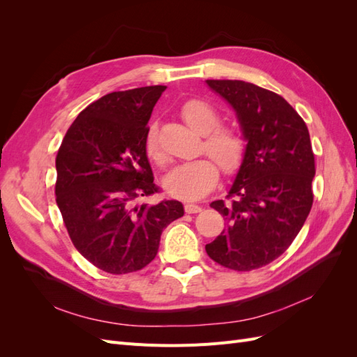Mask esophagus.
<instances>
[{"instance_id":"obj_1","label":"esophagus","mask_w":357,"mask_h":357,"mask_svg":"<svg viewBox=\"0 0 357 357\" xmlns=\"http://www.w3.org/2000/svg\"><path fill=\"white\" fill-rule=\"evenodd\" d=\"M202 208L199 207V205H197V204H192V202H186L185 204V211L188 213V214H195V213H199Z\"/></svg>"}]
</instances>
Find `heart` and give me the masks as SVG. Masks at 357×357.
<instances>
[{
	"instance_id": "b5f03b06",
	"label": "heart",
	"mask_w": 357,
	"mask_h": 357,
	"mask_svg": "<svg viewBox=\"0 0 357 357\" xmlns=\"http://www.w3.org/2000/svg\"><path fill=\"white\" fill-rule=\"evenodd\" d=\"M180 114L185 122L204 135L202 152L209 156H201L185 162L164 178V186L169 195L181 199H198L208 193L219 181V163L226 174L238 171L247 153V139L238 126L219 123L220 114L208 101L190 98L180 107ZM144 150L147 156L156 164L167 160L158 139V126L150 125L146 131ZM218 161L217 165L215 162Z\"/></svg>"
}]
</instances>
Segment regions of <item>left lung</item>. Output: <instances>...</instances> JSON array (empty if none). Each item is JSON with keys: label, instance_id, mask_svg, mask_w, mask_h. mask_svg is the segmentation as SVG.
<instances>
[{"label": "left lung", "instance_id": "obj_1", "mask_svg": "<svg viewBox=\"0 0 357 357\" xmlns=\"http://www.w3.org/2000/svg\"><path fill=\"white\" fill-rule=\"evenodd\" d=\"M238 116L247 153L225 199L211 202L226 229L205 245L234 271L271 264L294 243L312 205L314 153L308 128L282 95L243 80H207Z\"/></svg>", "mask_w": 357, "mask_h": 357}]
</instances>
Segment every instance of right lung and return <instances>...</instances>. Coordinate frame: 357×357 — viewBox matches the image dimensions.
I'll return each instance as SVG.
<instances>
[{
	"mask_svg": "<svg viewBox=\"0 0 357 357\" xmlns=\"http://www.w3.org/2000/svg\"><path fill=\"white\" fill-rule=\"evenodd\" d=\"M167 86L104 95L68 128L56 155V204L79 253L122 275L153 261L181 202L143 199L159 193L144 150L147 122Z\"/></svg>",
	"mask_w": 357,
	"mask_h": 357,
	"instance_id": "add662e5",
	"label": "right lung"
}]
</instances>
